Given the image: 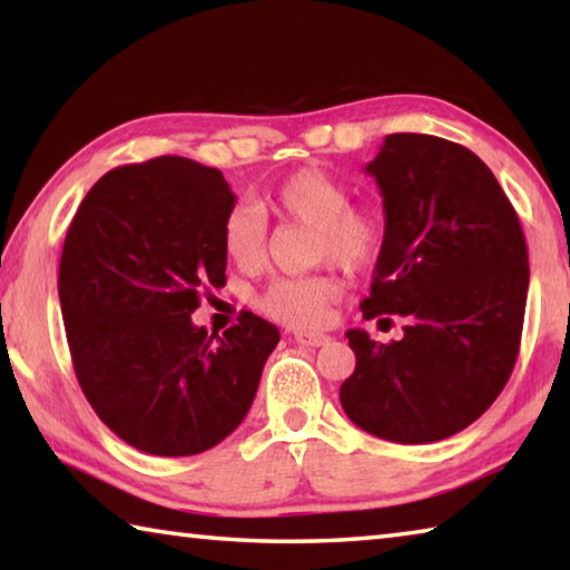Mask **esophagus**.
I'll return each mask as SVG.
<instances>
[{
  "label": "esophagus",
  "mask_w": 570,
  "mask_h": 570,
  "mask_svg": "<svg viewBox=\"0 0 570 570\" xmlns=\"http://www.w3.org/2000/svg\"><path fill=\"white\" fill-rule=\"evenodd\" d=\"M294 340L296 344H304V346H324L332 342L326 334H312V332H296Z\"/></svg>",
  "instance_id": "34e87169"
}]
</instances>
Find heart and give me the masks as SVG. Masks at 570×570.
Returning <instances> with one entry per match:
<instances>
[{"instance_id": "obj_1", "label": "heart", "mask_w": 570, "mask_h": 570, "mask_svg": "<svg viewBox=\"0 0 570 570\" xmlns=\"http://www.w3.org/2000/svg\"><path fill=\"white\" fill-rule=\"evenodd\" d=\"M264 208L272 214L314 228L312 258L330 262L344 272H362L380 256L384 224L377 210L350 206V188L322 168H302L286 176L268 193ZM220 244L228 262L240 272H256L266 262V224L250 206H236L224 220ZM336 286L330 276L276 278L258 298L274 320L298 330L324 324Z\"/></svg>"}]
</instances>
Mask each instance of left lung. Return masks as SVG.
Returning a JSON list of instances; mask_svg holds the SVG:
<instances>
[{"instance_id":"left-lung-1","label":"left lung","mask_w":570,"mask_h":570,"mask_svg":"<svg viewBox=\"0 0 570 570\" xmlns=\"http://www.w3.org/2000/svg\"><path fill=\"white\" fill-rule=\"evenodd\" d=\"M364 170L382 193L384 240L360 308L364 320L402 316L404 336L346 332L356 366L340 400L370 435L428 445L475 422L513 372L525 236L493 170L458 142L394 132Z\"/></svg>"}]
</instances>
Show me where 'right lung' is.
Returning a JSON list of instances; mask_svg holds the SVG:
<instances>
[{"label": "right lung", "instance_id": "obj_1", "mask_svg": "<svg viewBox=\"0 0 570 570\" xmlns=\"http://www.w3.org/2000/svg\"><path fill=\"white\" fill-rule=\"evenodd\" d=\"M234 206L224 173L160 156L105 173L67 230L57 292L77 382L140 452L198 455L228 438L282 336L250 312L220 336L190 322L226 284Z\"/></svg>", "mask_w": 570, "mask_h": 570}]
</instances>
